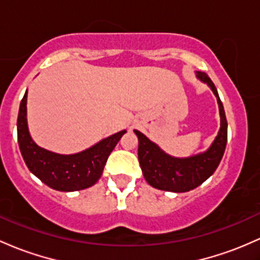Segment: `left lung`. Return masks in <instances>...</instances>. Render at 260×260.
I'll return each instance as SVG.
<instances>
[{"instance_id":"obj_1","label":"left lung","mask_w":260,"mask_h":260,"mask_svg":"<svg viewBox=\"0 0 260 260\" xmlns=\"http://www.w3.org/2000/svg\"><path fill=\"white\" fill-rule=\"evenodd\" d=\"M196 76L207 84L217 98L221 128L218 135L206 152L196 154L189 158H174L164 153L155 143L139 131H135L138 137V159L144 179L150 186L155 189L172 191V192H186L210 178L217 169L223 156L227 144V119L223 105L219 100L215 84L202 71H196Z\"/></svg>"}]
</instances>
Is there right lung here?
Wrapping results in <instances>:
<instances>
[{
	"mask_svg": "<svg viewBox=\"0 0 260 260\" xmlns=\"http://www.w3.org/2000/svg\"><path fill=\"white\" fill-rule=\"evenodd\" d=\"M124 133L125 131H121L107 137L84 152L62 155L34 143L27 124V91L17 119L19 149L28 169L51 189L67 192L87 189L98 182L108 156Z\"/></svg>",
	"mask_w": 260,
	"mask_h": 260,
	"instance_id": "obj_1",
	"label": "right lung"
}]
</instances>
